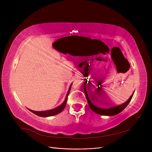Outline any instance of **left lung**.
<instances>
[{
  "instance_id": "8db88e82",
  "label": "left lung",
  "mask_w": 152,
  "mask_h": 152,
  "mask_svg": "<svg viewBox=\"0 0 152 152\" xmlns=\"http://www.w3.org/2000/svg\"><path fill=\"white\" fill-rule=\"evenodd\" d=\"M86 84H87V82L86 83V84H84L83 88L84 89V92H85V94H86V98H87V102H88V103H89V107L94 112L98 113L99 115H102L113 116V115H117L119 113H121L122 111V110H124V109L126 108V107L128 105V104L129 103V102H131V100L132 98L133 94H134V92L133 93V94L130 96V98L127 99V102H126L125 103L121 104V105L116 106V107H111V108H103L96 107V105H94L93 103L91 102V101L90 100V99L89 98V96H88V94H87V91H86ZM92 93V95L91 96L92 97V98L91 99L92 100H93V99L94 100L95 98H97L96 97H98V96H100V93L99 92V87L97 89H96L95 91L93 92V93Z\"/></svg>"
}]
</instances>
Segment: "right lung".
I'll list each match as a JSON object with an SVG mask.
<instances>
[{"label":"right lung","mask_w":152,"mask_h":152,"mask_svg":"<svg viewBox=\"0 0 152 152\" xmlns=\"http://www.w3.org/2000/svg\"><path fill=\"white\" fill-rule=\"evenodd\" d=\"M72 84L70 86V88L68 89V91L67 93L66 96V98L64 101L63 103L59 105V107L55 108L54 109L52 110H46V111H40V112H37V111H34V110H31L28 109L30 112H31L32 113H34V114L37 115H38L39 117H50V116H53V115H56L61 113L63 110L65 108L66 104V102H67V99H68V96L69 94V93H70V89H71V87H72Z\"/></svg>","instance_id":"right-lung-1"}]
</instances>
